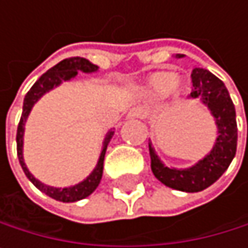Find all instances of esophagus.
<instances>
[{
    "label": "esophagus",
    "instance_id": "1",
    "mask_svg": "<svg viewBox=\"0 0 248 248\" xmlns=\"http://www.w3.org/2000/svg\"><path fill=\"white\" fill-rule=\"evenodd\" d=\"M128 117L130 118H142L143 117V109L142 108H133V109H130Z\"/></svg>",
    "mask_w": 248,
    "mask_h": 248
}]
</instances>
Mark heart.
<instances>
[{"label": "heart", "mask_w": 248, "mask_h": 248, "mask_svg": "<svg viewBox=\"0 0 248 248\" xmlns=\"http://www.w3.org/2000/svg\"><path fill=\"white\" fill-rule=\"evenodd\" d=\"M146 89L152 94L176 93L180 89V79L170 72H155L148 78Z\"/></svg>", "instance_id": "b5f03b06"}]
</instances>
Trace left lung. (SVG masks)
I'll list each match as a JSON object with an SVG mask.
<instances>
[{
	"mask_svg": "<svg viewBox=\"0 0 248 248\" xmlns=\"http://www.w3.org/2000/svg\"><path fill=\"white\" fill-rule=\"evenodd\" d=\"M179 57L182 56L179 54ZM191 81L194 87L191 97L201 99L216 118L219 136L213 151L197 166L186 170L164 167L151 145L149 152L152 173L161 183L183 192H200L213 185L229 167L237 152L238 128L237 118H235V106L225 84L216 75L201 68H195L192 71Z\"/></svg>",
	"mask_w": 248,
	"mask_h": 248,
	"instance_id": "left-lung-1",
	"label": "left lung"
}]
</instances>
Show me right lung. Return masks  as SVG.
Listing matches in <instances>:
<instances>
[{"label": "right lung", "instance_id": "1", "mask_svg": "<svg viewBox=\"0 0 248 248\" xmlns=\"http://www.w3.org/2000/svg\"><path fill=\"white\" fill-rule=\"evenodd\" d=\"M77 71L94 72V71H97V66L93 65L92 62H89L87 59H84V57H69V59L62 60L60 63H57L56 66H53L50 71H47L46 74H43L40 77V79L32 85L31 90L25 96V100H23V112H22V117H20V121H19V125H17V134H16L19 163H20V166H22L26 177L41 192H44L46 195L51 197L53 200H57V201H62V202H74V201L82 200L85 197H89L97 188V185L100 183V179H102V173H103V159H105L106 146H108L109 139L112 138L114 131H109L108 136H106L105 146H103V151L100 154L99 163H97V167L94 169V171L87 179H85L84 182L75 185V186L65 188V189H57V188H51V186H47V185L38 182V180H36L29 173V170L26 169V166L23 163V155H22V148H23V130H25V121H26V118H28V115L31 112L33 103L38 100L44 93H47L48 90H51L53 87L59 85L62 81H68V79L74 78L78 74Z\"/></svg>", "mask_w": 248, "mask_h": 248}]
</instances>
